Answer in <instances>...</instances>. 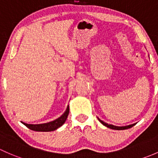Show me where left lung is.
<instances>
[{"mask_svg": "<svg viewBox=\"0 0 158 158\" xmlns=\"http://www.w3.org/2000/svg\"><path fill=\"white\" fill-rule=\"evenodd\" d=\"M98 121H99L100 122H101L102 124L104 126L107 127V128H111V129H113V130H125V129H128V128H131V127H133L134 125H135V124H132V125H126V126H116V125H111V124H108L106 123V122H103L102 120H101L100 118H98Z\"/></svg>", "mask_w": 158, "mask_h": 158, "instance_id": "obj_1", "label": "left lung"}]
</instances>
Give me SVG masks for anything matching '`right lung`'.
Returning a JSON list of instances; mask_svg holds the SVG:
<instances>
[{
  "label": "right lung",
  "instance_id": "obj_1",
  "mask_svg": "<svg viewBox=\"0 0 158 158\" xmlns=\"http://www.w3.org/2000/svg\"><path fill=\"white\" fill-rule=\"evenodd\" d=\"M69 112V106H67L65 112L58 118L55 119L52 122H47V123L43 124H27L26 122H21L25 126L27 127L30 130L35 131H52L56 130L60 127H61L65 123L66 120L67 119L68 114Z\"/></svg>",
  "mask_w": 158,
  "mask_h": 158
}]
</instances>
